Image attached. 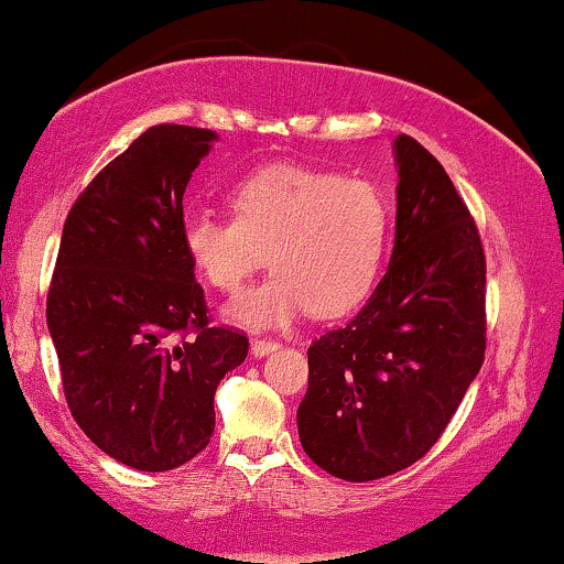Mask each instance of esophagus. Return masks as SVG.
Returning <instances> with one entry per match:
<instances>
[{
	"label": "esophagus",
	"instance_id": "34e87169",
	"mask_svg": "<svg viewBox=\"0 0 564 564\" xmlns=\"http://www.w3.org/2000/svg\"><path fill=\"white\" fill-rule=\"evenodd\" d=\"M276 348H280V343L267 340V338H251V354H254L257 358L272 354V350H276Z\"/></svg>",
	"mask_w": 564,
	"mask_h": 564
}]
</instances>
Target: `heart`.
Instances as JSON below:
<instances>
[{"label":"heart","mask_w":564,"mask_h":564,"mask_svg":"<svg viewBox=\"0 0 564 564\" xmlns=\"http://www.w3.org/2000/svg\"><path fill=\"white\" fill-rule=\"evenodd\" d=\"M234 218L193 214L183 247L218 292H236L267 262L274 272L243 290L228 317L276 328L313 310L346 315L377 288L391 239V203L377 183L330 170L267 165L228 191Z\"/></svg>","instance_id":"heart-1"}]
</instances>
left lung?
<instances>
[{
  "mask_svg": "<svg viewBox=\"0 0 564 564\" xmlns=\"http://www.w3.org/2000/svg\"><path fill=\"white\" fill-rule=\"evenodd\" d=\"M399 165L394 251L354 321L307 348L302 451L366 484L417 463L443 435L486 354V254L445 167L412 140Z\"/></svg>",
  "mask_w": 564,
  "mask_h": 564,
  "instance_id": "1",
  "label": "left lung"
}]
</instances>
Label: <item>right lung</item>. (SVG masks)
Wrapping results in <instances>:
<instances>
[{
	"instance_id": "right-lung-1",
	"label": "right lung",
	"mask_w": 564,
	"mask_h": 564,
	"mask_svg": "<svg viewBox=\"0 0 564 564\" xmlns=\"http://www.w3.org/2000/svg\"><path fill=\"white\" fill-rule=\"evenodd\" d=\"M216 132L150 127L73 203L47 328L73 420L109 458L173 470L208 445L218 381L249 338L210 325L183 247V193Z\"/></svg>"
}]
</instances>
